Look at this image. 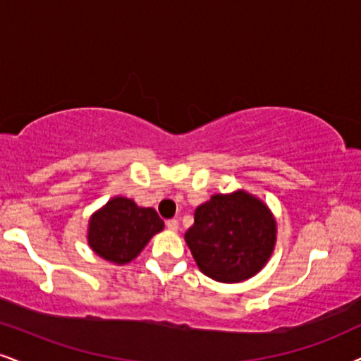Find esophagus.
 Masks as SVG:
<instances>
[{"label":"esophagus","mask_w":361,"mask_h":361,"mask_svg":"<svg viewBox=\"0 0 361 361\" xmlns=\"http://www.w3.org/2000/svg\"><path fill=\"white\" fill-rule=\"evenodd\" d=\"M166 228L169 231H177L179 229V222H177V219H169L166 221Z\"/></svg>","instance_id":"esophagus-1"}]
</instances>
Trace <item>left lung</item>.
Returning a JSON list of instances; mask_svg holds the SVG:
<instances>
[{
    "label": "left lung",
    "mask_w": 361,
    "mask_h": 361,
    "mask_svg": "<svg viewBox=\"0 0 361 361\" xmlns=\"http://www.w3.org/2000/svg\"><path fill=\"white\" fill-rule=\"evenodd\" d=\"M185 243L199 269L219 283H241L264 268L276 244V221L261 199L235 190L195 209Z\"/></svg>",
    "instance_id": "1"
}]
</instances>
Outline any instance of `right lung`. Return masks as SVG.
Segmentation results:
<instances>
[{"instance_id":"1","label":"right lung","mask_w":361,"mask_h":361,"mask_svg":"<svg viewBox=\"0 0 361 361\" xmlns=\"http://www.w3.org/2000/svg\"><path fill=\"white\" fill-rule=\"evenodd\" d=\"M162 229L164 221L155 209L139 207L127 197H114L92 214L88 222V246L106 261L127 264Z\"/></svg>"}]
</instances>
